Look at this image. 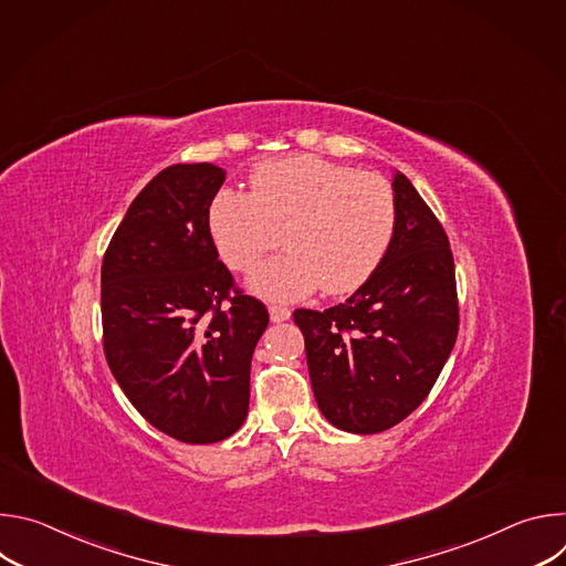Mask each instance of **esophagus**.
Masks as SVG:
<instances>
[{
	"label": "esophagus",
	"instance_id": "1",
	"mask_svg": "<svg viewBox=\"0 0 566 566\" xmlns=\"http://www.w3.org/2000/svg\"><path fill=\"white\" fill-rule=\"evenodd\" d=\"M269 315H271V319H273V322H284V319H289V317H291V308H286V306H277V304H271V306H269Z\"/></svg>",
	"mask_w": 566,
	"mask_h": 566
}]
</instances>
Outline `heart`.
I'll return each mask as SVG.
<instances>
[{"label":"heart","instance_id":"1","mask_svg":"<svg viewBox=\"0 0 566 566\" xmlns=\"http://www.w3.org/2000/svg\"><path fill=\"white\" fill-rule=\"evenodd\" d=\"M251 192L219 190L208 232L221 262L249 273L284 241L291 251L260 266L249 286L269 300H295L317 286L345 295L385 260L396 230V195L374 172L313 154L264 160Z\"/></svg>","mask_w":566,"mask_h":566}]
</instances>
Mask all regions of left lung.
I'll return each mask as SVG.
<instances>
[{"label":"left lung","instance_id":"left-lung-1","mask_svg":"<svg viewBox=\"0 0 566 566\" xmlns=\"http://www.w3.org/2000/svg\"><path fill=\"white\" fill-rule=\"evenodd\" d=\"M396 230L376 273L343 304L297 308L313 396L325 419L376 434L434 387L459 332L450 241L406 175L391 181Z\"/></svg>","mask_w":566,"mask_h":566}]
</instances>
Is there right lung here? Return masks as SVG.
Segmentation results:
<instances>
[{
	"label": "right lung",
	"instance_id": "obj_1",
	"mask_svg": "<svg viewBox=\"0 0 566 566\" xmlns=\"http://www.w3.org/2000/svg\"><path fill=\"white\" fill-rule=\"evenodd\" d=\"M226 181L212 164L158 172L116 228L101 275L107 365L140 417L184 443H217L249 415L266 306L241 293L208 232Z\"/></svg>",
	"mask_w": 566,
	"mask_h": 566
}]
</instances>
